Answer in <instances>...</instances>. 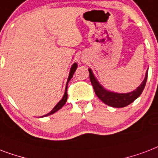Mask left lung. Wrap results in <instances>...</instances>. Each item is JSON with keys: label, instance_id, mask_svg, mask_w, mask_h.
<instances>
[{"label": "left lung", "instance_id": "8db88e82", "mask_svg": "<svg viewBox=\"0 0 158 158\" xmlns=\"http://www.w3.org/2000/svg\"><path fill=\"white\" fill-rule=\"evenodd\" d=\"M89 72L90 81H91V84L94 87L96 95L105 104L114 107V108L126 107V106L129 105L130 103H132L136 98H138L141 95V94L143 93L144 87L146 85L147 79H148V71H147L143 81L142 82L140 86H138L135 90L130 93H127V94H118V93L110 92L108 90H106L104 88L102 87V85L96 79L91 69H89Z\"/></svg>", "mask_w": 158, "mask_h": 158}]
</instances>
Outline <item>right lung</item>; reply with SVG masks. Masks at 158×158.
<instances>
[{"instance_id":"add662e5","label":"right lung","mask_w":158,"mask_h":158,"mask_svg":"<svg viewBox=\"0 0 158 158\" xmlns=\"http://www.w3.org/2000/svg\"><path fill=\"white\" fill-rule=\"evenodd\" d=\"M77 67H78V64H77L76 63H74L73 65L71 66V69H70V71H69V78H68V80H67V84H66V87H65V91H64V94L63 98H62V99L59 102V103L55 105V107L54 108H53L52 110L49 113V114H45V115H44V116L42 117H46V116H49V115H51V114H55V112H57L59 109H60V108H62L64 104H65L66 101H67V98H68V94H67V88H68V83L69 82V80H70L71 79H72V77H73V75H74V72H75V70H76Z\"/></svg>"}]
</instances>
